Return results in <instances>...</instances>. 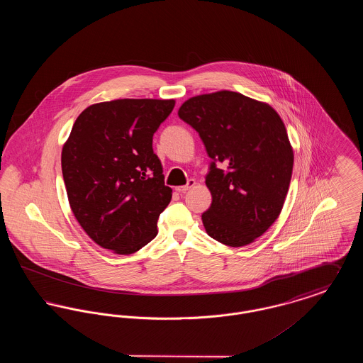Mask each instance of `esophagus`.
<instances>
[{
  "instance_id": "obj_1",
  "label": "esophagus",
  "mask_w": 363,
  "mask_h": 363,
  "mask_svg": "<svg viewBox=\"0 0 363 363\" xmlns=\"http://www.w3.org/2000/svg\"><path fill=\"white\" fill-rule=\"evenodd\" d=\"M194 185H196V181H194V179H189L186 185H184V186H178V188H177V191H179V193H185V191H188V190L191 189Z\"/></svg>"
}]
</instances>
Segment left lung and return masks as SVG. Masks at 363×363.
I'll return each instance as SVG.
<instances>
[{
  "instance_id": "obj_1",
  "label": "left lung",
  "mask_w": 363,
  "mask_h": 363,
  "mask_svg": "<svg viewBox=\"0 0 363 363\" xmlns=\"http://www.w3.org/2000/svg\"><path fill=\"white\" fill-rule=\"evenodd\" d=\"M178 116L213 160L206 179L212 204L201 215L208 235L231 247L256 241L275 223L290 188L294 151L284 122L269 104L225 89L190 98Z\"/></svg>"
}]
</instances>
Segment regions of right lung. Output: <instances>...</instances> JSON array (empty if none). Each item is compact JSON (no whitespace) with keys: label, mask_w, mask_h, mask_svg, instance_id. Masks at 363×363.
I'll use <instances>...</instances> for the list:
<instances>
[{"label":"right lung","mask_w":363,"mask_h":363,"mask_svg":"<svg viewBox=\"0 0 363 363\" xmlns=\"http://www.w3.org/2000/svg\"><path fill=\"white\" fill-rule=\"evenodd\" d=\"M174 106V99L91 104L62 147L70 209L86 235L113 253L132 255L152 241L172 200L152 138Z\"/></svg>","instance_id":"obj_1"}]
</instances>
